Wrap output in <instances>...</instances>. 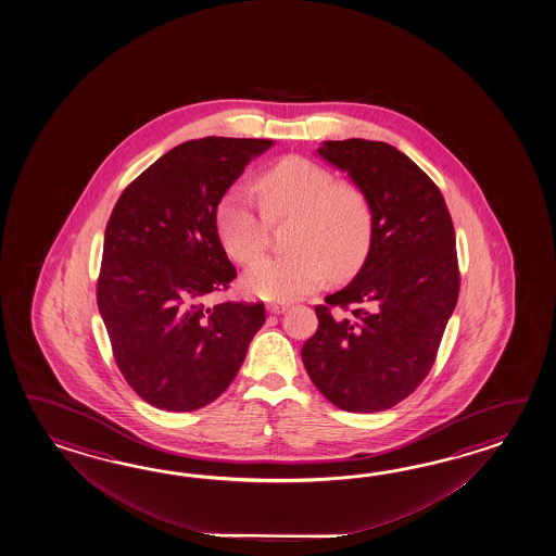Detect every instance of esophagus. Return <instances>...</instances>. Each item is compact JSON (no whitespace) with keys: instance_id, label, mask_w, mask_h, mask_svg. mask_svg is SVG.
Returning a JSON list of instances; mask_svg holds the SVG:
<instances>
[{"instance_id":"34e87169","label":"esophagus","mask_w":556,"mask_h":556,"mask_svg":"<svg viewBox=\"0 0 556 556\" xmlns=\"http://www.w3.org/2000/svg\"><path fill=\"white\" fill-rule=\"evenodd\" d=\"M268 312L270 314H274V316H278V314H283L286 309H288V306L286 304H280V302H273V304H268Z\"/></svg>"}]
</instances>
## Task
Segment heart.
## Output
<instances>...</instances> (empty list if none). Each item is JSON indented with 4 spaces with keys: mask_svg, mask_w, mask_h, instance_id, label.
Returning a JSON list of instances; mask_svg holds the SVG:
<instances>
[{
    "mask_svg": "<svg viewBox=\"0 0 556 556\" xmlns=\"http://www.w3.org/2000/svg\"><path fill=\"white\" fill-rule=\"evenodd\" d=\"M261 210L240 187L228 190L216 211L218 235L226 252L242 264L256 261L266 249L268 219L294 216L290 254L266 256L244 276L252 295L288 302L318 290L333 276H348L366 258L374 216L366 192L338 180L326 168L288 156L256 180Z\"/></svg>",
    "mask_w": 556,
    "mask_h": 556,
    "instance_id": "heart-1",
    "label": "heart"
}]
</instances>
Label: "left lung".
Returning a JSON list of instances; mask_svg holds the SVG:
<instances>
[{"label": "left lung", "instance_id": "8db88e82", "mask_svg": "<svg viewBox=\"0 0 556 556\" xmlns=\"http://www.w3.org/2000/svg\"><path fill=\"white\" fill-rule=\"evenodd\" d=\"M318 154L366 192L374 228L354 280L316 306L318 331L302 359L336 407L383 412L414 393L435 362L459 298L455 230L435 182L388 142L324 141Z\"/></svg>", "mask_w": 556, "mask_h": 556}]
</instances>
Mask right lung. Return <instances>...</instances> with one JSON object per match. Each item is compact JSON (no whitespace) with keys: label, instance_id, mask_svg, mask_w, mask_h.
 I'll return each mask as SVG.
<instances>
[{"label":"right lung","instance_id":"right-lung-1","mask_svg":"<svg viewBox=\"0 0 556 556\" xmlns=\"http://www.w3.org/2000/svg\"><path fill=\"white\" fill-rule=\"evenodd\" d=\"M270 139L206 137L175 147L135 178L106 223L97 306L113 355L137 395L194 412L237 378L264 304L204 298L237 278L216 211Z\"/></svg>","mask_w":556,"mask_h":556}]
</instances>
